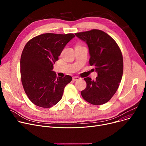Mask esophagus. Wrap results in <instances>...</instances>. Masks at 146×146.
Returning <instances> with one entry per match:
<instances>
[{
    "mask_svg": "<svg viewBox=\"0 0 146 146\" xmlns=\"http://www.w3.org/2000/svg\"><path fill=\"white\" fill-rule=\"evenodd\" d=\"M80 78H79L78 76H74L73 78H72V80H73V81H77V80H80Z\"/></svg>",
    "mask_w": 146,
    "mask_h": 146,
    "instance_id": "esophagus-1",
    "label": "esophagus"
}]
</instances>
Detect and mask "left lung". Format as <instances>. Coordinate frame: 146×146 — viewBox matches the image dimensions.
<instances>
[{
	"mask_svg": "<svg viewBox=\"0 0 146 146\" xmlns=\"http://www.w3.org/2000/svg\"><path fill=\"white\" fill-rule=\"evenodd\" d=\"M87 44L90 65L97 72L95 81L85 78L87 87L81 91L83 98L93 105L107 102L116 92L123 72V59L115 41L107 33L98 29L75 33Z\"/></svg>",
	"mask_w": 146,
	"mask_h": 146,
	"instance_id": "left-lung-1",
	"label": "left lung"
}]
</instances>
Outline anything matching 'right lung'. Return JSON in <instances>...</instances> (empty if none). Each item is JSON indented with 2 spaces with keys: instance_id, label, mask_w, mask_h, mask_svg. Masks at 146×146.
<instances>
[{
  "instance_id": "add662e5",
  "label": "right lung",
  "mask_w": 146,
  "mask_h": 146,
  "mask_svg": "<svg viewBox=\"0 0 146 146\" xmlns=\"http://www.w3.org/2000/svg\"><path fill=\"white\" fill-rule=\"evenodd\" d=\"M73 33H44L33 38L25 45L21 58L23 87L35 105L50 108L61 100L64 88L72 77H56L54 64L72 38Z\"/></svg>"
}]
</instances>
